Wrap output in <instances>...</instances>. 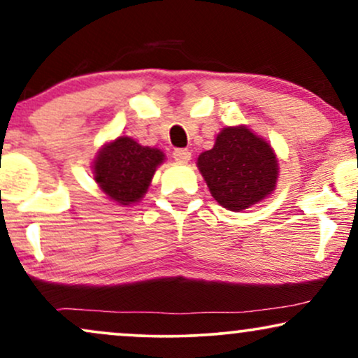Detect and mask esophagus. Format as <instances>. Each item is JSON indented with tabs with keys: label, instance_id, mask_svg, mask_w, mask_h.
Instances as JSON below:
<instances>
[{
	"label": "esophagus",
	"instance_id": "34e87169",
	"mask_svg": "<svg viewBox=\"0 0 358 358\" xmlns=\"http://www.w3.org/2000/svg\"><path fill=\"white\" fill-rule=\"evenodd\" d=\"M173 158L178 163H188L192 158V153L188 150H175L173 151Z\"/></svg>",
	"mask_w": 358,
	"mask_h": 358
}]
</instances>
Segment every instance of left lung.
Returning a JSON list of instances; mask_svg holds the SVG:
<instances>
[{
  "label": "left lung",
  "instance_id": "8db88e82",
  "mask_svg": "<svg viewBox=\"0 0 358 358\" xmlns=\"http://www.w3.org/2000/svg\"><path fill=\"white\" fill-rule=\"evenodd\" d=\"M215 202L232 212L252 207L276 190L279 163L273 146L248 126H227L196 159Z\"/></svg>",
  "mask_w": 358,
  "mask_h": 358
}]
</instances>
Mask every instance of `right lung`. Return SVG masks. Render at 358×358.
<instances>
[{
    "label": "right lung",
    "instance_id": "right-lung-1",
    "mask_svg": "<svg viewBox=\"0 0 358 358\" xmlns=\"http://www.w3.org/2000/svg\"><path fill=\"white\" fill-rule=\"evenodd\" d=\"M165 162L158 148L139 145L129 136H117L97 151L92 173L102 193L119 205H133L146 195L156 168Z\"/></svg>",
    "mask_w": 358,
    "mask_h": 358
}]
</instances>
